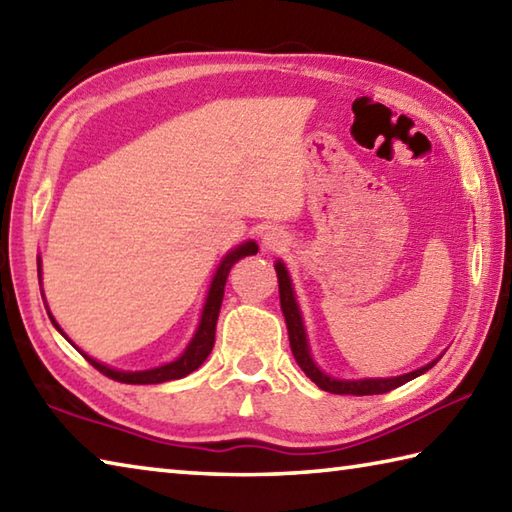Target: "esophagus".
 Wrapping results in <instances>:
<instances>
[{"label": "esophagus", "mask_w": 512, "mask_h": 512, "mask_svg": "<svg viewBox=\"0 0 512 512\" xmlns=\"http://www.w3.org/2000/svg\"><path fill=\"white\" fill-rule=\"evenodd\" d=\"M262 246L268 253H282L288 246V235L282 228H268L262 237Z\"/></svg>", "instance_id": "34e87169"}]
</instances>
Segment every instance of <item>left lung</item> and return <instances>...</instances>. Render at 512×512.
I'll return each instance as SVG.
<instances>
[{
	"label": "left lung",
	"mask_w": 512,
	"mask_h": 512,
	"mask_svg": "<svg viewBox=\"0 0 512 512\" xmlns=\"http://www.w3.org/2000/svg\"><path fill=\"white\" fill-rule=\"evenodd\" d=\"M275 270H277V282H279V302H282V313L286 317V326H288L290 350H293L299 368H302L319 388L326 390V393L357 395V397L390 393V390H395L399 386H404L406 382H410V379L424 375L428 368H433L437 364V359H435V362L417 368V370H413V373H406L399 377H386V379H335V377H328L326 373H322V370L317 368L313 357H310L302 313H299V306L295 302V293H293V284H290L288 270L282 262L275 264Z\"/></svg>",
	"instance_id": "obj_1"
}]
</instances>
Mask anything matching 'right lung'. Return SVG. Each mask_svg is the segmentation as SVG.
Here are the masks:
<instances>
[{"mask_svg": "<svg viewBox=\"0 0 512 512\" xmlns=\"http://www.w3.org/2000/svg\"><path fill=\"white\" fill-rule=\"evenodd\" d=\"M255 253H257V244L255 242H244L242 246L230 250V253L222 259V264L217 266V273L213 277V282H210V290H208L206 304H204V310H202V319H199L197 333H195L193 339H190V344L186 346L184 353L175 359V362L164 364L159 368L128 373V370H115V368H108L104 364H99V362H95L93 357H88L86 353H82V350H79V353H82L86 357V362L93 364L99 370V373H104L106 377L115 379V382H122V384H162V382H170V379H182V377L190 375L193 370H197L199 366L206 362V357L210 355V350H213V346H215V326H217L219 308H222L224 286H226L230 268H233V264H237L242 257L255 255ZM37 264H39V259H37ZM37 273H39V277H42V266H37ZM48 317H50V322L55 324L59 333H62V328L57 326L53 315L48 313Z\"/></svg>", "mask_w": 512, "mask_h": 512, "instance_id": "right-lung-1", "label": "right lung"}]
</instances>
